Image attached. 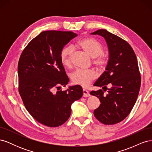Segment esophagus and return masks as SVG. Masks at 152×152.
Returning a JSON list of instances; mask_svg holds the SVG:
<instances>
[{
    "label": "esophagus",
    "mask_w": 152,
    "mask_h": 152,
    "mask_svg": "<svg viewBox=\"0 0 152 152\" xmlns=\"http://www.w3.org/2000/svg\"><path fill=\"white\" fill-rule=\"evenodd\" d=\"M83 96L84 97H89V96H90V94L87 90L83 89Z\"/></svg>",
    "instance_id": "1"
}]
</instances>
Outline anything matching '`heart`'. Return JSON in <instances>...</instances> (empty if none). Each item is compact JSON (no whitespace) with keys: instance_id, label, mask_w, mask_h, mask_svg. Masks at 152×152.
I'll list each match as a JSON object with an SVG mask.
<instances>
[{"instance_id":"b5f03b06","label":"heart","mask_w":152,"mask_h":152,"mask_svg":"<svg viewBox=\"0 0 152 152\" xmlns=\"http://www.w3.org/2000/svg\"><path fill=\"white\" fill-rule=\"evenodd\" d=\"M77 46L83 49L91 58L94 59V65L98 68L102 69L104 68L107 64L105 58L102 56L104 49L102 45L97 40L91 38H86L80 40L77 43ZM72 53L73 49L70 46L63 48L60 53V59L63 66H68L70 65ZM95 77L96 74L93 70H77L71 75L73 83L80 85L82 87H87L92 80L95 79Z\"/></svg>"}]
</instances>
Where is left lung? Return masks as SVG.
Instances as JSON below:
<instances>
[{"instance_id":"8db88e82","label":"left lung","mask_w":152,"mask_h":152,"mask_svg":"<svg viewBox=\"0 0 152 152\" xmlns=\"http://www.w3.org/2000/svg\"><path fill=\"white\" fill-rule=\"evenodd\" d=\"M91 34L103 37L109 53L105 71L94 84L102 87L107 93L104 94L102 89L90 93L101 102L94 115L100 122L112 125L122 121L136 103L141 86L138 64L134 50L126 40L104 29Z\"/></svg>"}]
</instances>
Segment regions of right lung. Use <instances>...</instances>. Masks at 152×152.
Returning <instances> with one entry per match:
<instances>
[{
  "instance_id": "obj_1",
  "label": "right lung",
  "mask_w": 152,
  "mask_h": 152,
  "mask_svg": "<svg viewBox=\"0 0 152 152\" xmlns=\"http://www.w3.org/2000/svg\"><path fill=\"white\" fill-rule=\"evenodd\" d=\"M77 34L72 31H44L32 39L22 52L18 66L19 93L23 102L37 121L58 127L70 117L72 104L83 95L79 85L54 93L69 82L60 53Z\"/></svg>"
}]
</instances>
